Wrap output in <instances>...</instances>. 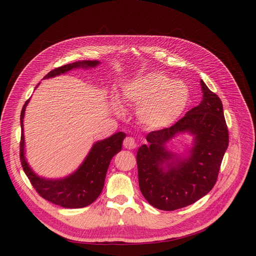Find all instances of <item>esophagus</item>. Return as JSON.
Returning <instances> with one entry per match:
<instances>
[{
    "instance_id": "34e87169",
    "label": "esophagus",
    "mask_w": 256,
    "mask_h": 256,
    "mask_svg": "<svg viewBox=\"0 0 256 256\" xmlns=\"http://www.w3.org/2000/svg\"><path fill=\"white\" fill-rule=\"evenodd\" d=\"M124 146L128 150H134L137 147V142L132 137H126L124 141Z\"/></svg>"
}]
</instances>
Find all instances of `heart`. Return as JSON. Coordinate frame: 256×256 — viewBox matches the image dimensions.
Listing matches in <instances>:
<instances>
[{"mask_svg":"<svg viewBox=\"0 0 256 256\" xmlns=\"http://www.w3.org/2000/svg\"><path fill=\"white\" fill-rule=\"evenodd\" d=\"M124 100L137 108L140 124L147 130H163L182 116L189 104L190 91L180 80L154 72L128 83Z\"/></svg>","mask_w":256,"mask_h":256,"instance_id":"heart-1","label":"heart"}]
</instances>
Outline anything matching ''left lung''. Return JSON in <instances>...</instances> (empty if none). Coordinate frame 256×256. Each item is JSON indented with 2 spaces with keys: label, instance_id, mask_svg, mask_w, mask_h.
I'll return each instance as SVG.
<instances>
[{
  "label": "left lung",
  "instance_id": "8db88e82",
  "mask_svg": "<svg viewBox=\"0 0 256 256\" xmlns=\"http://www.w3.org/2000/svg\"><path fill=\"white\" fill-rule=\"evenodd\" d=\"M204 98L170 128L150 132L148 144L137 152L139 186L150 204L162 210L190 206L206 195L218 178L227 150L228 130L222 102L200 80ZM194 135L190 156L182 160L166 150V142L178 132Z\"/></svg>",
  "mask_w": 256,
  "mask_h": 256
}]
</instances>
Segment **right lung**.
<instances>
[{
	"instance_id": "1",
	"label": "right lung",
	"mask_w": 256,
	"mask_h": 256,
	"mask_svg": "<svg viewBox=\"0 0 256 256\" xmlns=\"http://www.w3.org/2000/svg\"><path fill=\"white\" fill-rule=\"evenodd\" d=\"M98 64L100 62L96 60L76 61L57 67L50 72L44 78L65 74L72 68H78V67L88 68V67H94ZM29 100L24 102L20 113L22 136L20 143V158L22 169L31 184L42 198L62 208H80L91 204L94 200L98 199L102 191L108 167L110 165L112 158L121 150L126 134L119 132L109 138L96 142L93 145L80 167L66 178L55 180L42 178L31 170L24 156V140L22 119L26 106Z\"/></svg>"
}]
</instances>
